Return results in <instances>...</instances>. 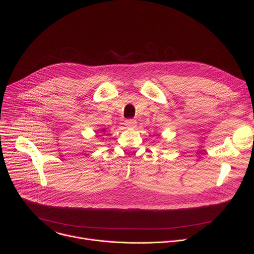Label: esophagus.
<instances>
[{
  "mask_svg": "<svg viewBox=\"0 0 254 254\" xmlns=\"http://www.w3.org/2000/svg\"><path fill=\"white\" fill-rule=\"evenodd\" d=\"M126 126L128 128H135L137 127V122L134 119H127L126 120Z\"/></svg>",
  "mask_w": 254,
  "mask_h": 254,
  "instance_id": "obj_1",
  "label": "esophagus"
}]
</instances>
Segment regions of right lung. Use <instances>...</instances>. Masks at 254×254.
Returning a JSON list of instances; mask_svg holds the SVG:
<instances>
[{
    "instance_id": "right-lung-1",
    "label": "right lung",
    "mask_w": 254,
    "mask_h": 254,
    "mask_svg": "<svg viewBox=\"0 0 254 254\" xmlns=\"http://www.w3.org/2000/svg\"><path fill=\"white\" fill-rule=\"evenodd\" d=\"M101 131H103V132H105V131H106V128H103V129H101Z\"/></svg>"
}]
</instances>
